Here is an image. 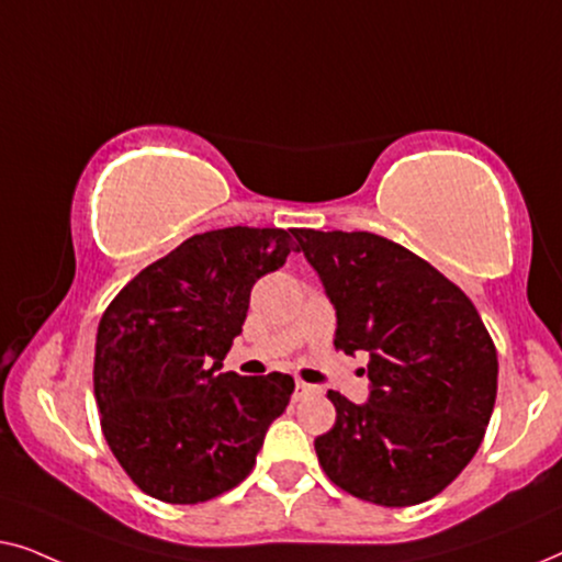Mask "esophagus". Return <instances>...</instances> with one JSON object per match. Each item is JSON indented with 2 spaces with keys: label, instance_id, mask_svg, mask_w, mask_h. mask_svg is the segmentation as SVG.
I'll return each mask as SVG.
<instances>
[{
  "label": "esophagus",
  "instance_id": "1",
  "mask_svg": "<svg viewBox=\"0 0 562 562\" xmlns=\"http://www.w3.org/2000/svg\"><path fill=\"white\" fill-rule=\"evenodd\" d=\"M314 396H322V389L319 386H312V383L296 381L294 402H306V398H314Z\"/></svg>",
  "mask_w": 562,
  "mask_h": 562
}]
</instances>
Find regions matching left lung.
Segmentation results:
<instances>
[{"label": "left lung", "instance_id": "8db88e82", "mask_svg": "<svg viewBox=\"0 0 562 562\" xmlns=\"http://www.w3.org/2000/svg\"><path fill=\"white\" fill-rule=\"evenodd\" d=\"M335 306V348L368 352V402L329 391L337 419L314 450L327 479L412 506L458 479L486 435L498 360L471 299L373 233L291 229Z\"/></svg>", "mask_w": 562, "mask_h": 562}]
</instances>
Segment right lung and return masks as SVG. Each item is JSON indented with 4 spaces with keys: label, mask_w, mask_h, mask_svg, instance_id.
Listing matches in <instances>:
<instances>
[{
    "label": "right lung",
    "mask_w": 562,
    "mask_h": 562,
    "mask_svg": "<svg viewBox=\"0 0 562 562\" xmlns=\"http://www.w3.org/2000/svg\"><path fill=\"white\" fill-rule=\"evenodd\" d=\"M279 227H225L143 268L99 322L94 396L106 445L145 494L199 504L237 486L286 409L289 373L222 371L250 291L286 263Z\"/></svg>",
    "instance_id": "obj_1"
}]
</instances>
